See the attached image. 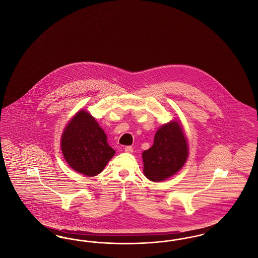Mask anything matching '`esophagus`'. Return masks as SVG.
<instances>
[{
  "label": "esophagus",
  "mask_w": 258,
  "mask_h": 258,
  "mask_svg": "<svg viewBox=\"0 0 258 258\" xmlns=\"http://www.w3.org/2000/svg\"><path fill=\"white\" fill-rule=\"evenodd\" d=\"M124 152L125 153H133L134 152V148L132 146H125L124 147Z\"/></svg>",
  "instance_id": "1"
}]
</instances>
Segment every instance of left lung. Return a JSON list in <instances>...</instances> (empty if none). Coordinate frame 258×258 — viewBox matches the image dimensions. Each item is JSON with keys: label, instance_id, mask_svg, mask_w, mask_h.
Segmentation results:
<instances>
[{"label": "left lung", "instance_id": "left-lung-1", "mask_svg": "<svg viewBox=\"0 0 258 258\" xmlns=\"http://www.w3.org/2000/svg\"><path fill=\"white\" fill-rule=\"evenodd\" d=\"M187 142L178 122L163 124L155 135L154 144L143 152L144 174L160 182L179 171L187 159Z\"/></svg>", "mask_w": 258, "mask_h": 258}]
</instances>
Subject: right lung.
<instances>
[{"mask_svg": "<svg viewBox=\"0 0 258 258\" xmlns=\"http://www.w3.org/2000/svg\"><path fill=\"white\" fill-rule=\"evenodd\" d=\"M67 162L75 171L93 177L103 170L115 154L107 137L86 111H79L68 123L61 140Z\"/></svg>", "mask_w": 258, "mask_h": 258, "instance_id": "add662e5", "label": "right lung"}]
</instances>
